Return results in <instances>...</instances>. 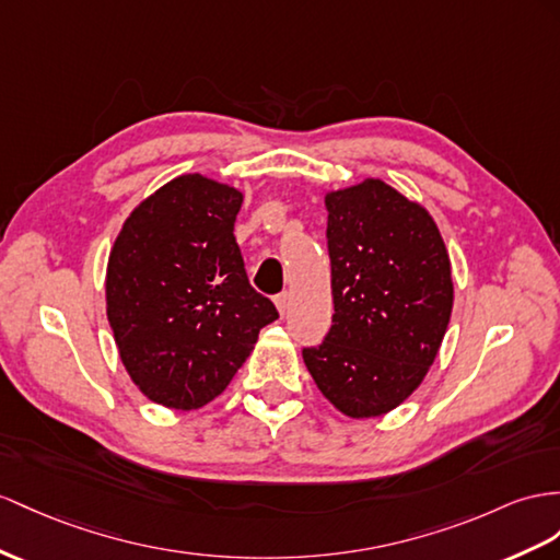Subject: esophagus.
Segmentation results:
<instances>
[{
	"mask_svg": "<svg viewBox=\"0 0 560 560\" xmlns=\"http://www.w3.org/2000/svg\"><path fill=\"white\" fill-rule=\"evenodd\" d=\"M289 293H279L277 298H275V303H277V307H279V312H281V317L285 312H289Z\"/></svg>",
	"mask_w": 560,
	"mask_h": 560,
	"instance_id": "1",
	"label": "esophagus"
}]
</instances>
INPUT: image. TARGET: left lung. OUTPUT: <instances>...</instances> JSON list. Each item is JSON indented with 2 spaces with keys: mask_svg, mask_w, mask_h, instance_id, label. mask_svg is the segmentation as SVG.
<instances>
[{
  "mask_svg": "<svg viewBox=\"0 0 560 560\" xmlns=\"http://www.w3.org/2000/svg\"><path fill=\"white\" fill-rule=\"evenodd\" d=\"M334 324L303 360L352 419L383 417L419 388L447 331L452 265L435 220L381 179L326 194Z\"/></svg>",
  "mask_w": 560,
  "mask_h": 560,
  "instance_id": "obj_1",
  "label": "left lung"
}]
</instances>
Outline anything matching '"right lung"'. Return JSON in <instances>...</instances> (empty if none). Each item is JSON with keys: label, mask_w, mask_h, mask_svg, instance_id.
<instances>
[{"label": "right lung", "mask_w": 560, "mask_h": 560, "mask_svg": "<svg viewBox=\"0 0 560 560\" xmlns=\"http://www.w3.org/2000/svg\"><path fill=\"white\" fill-rule=\"evenodd\" d=\"M243 194L203 175L167 182L132 210L113 243L106 314L120 360L151 402L198 409L279 319L243 267L234 222Z\"/></svg>", "instance_id": "add662e5"}]
</instances>
